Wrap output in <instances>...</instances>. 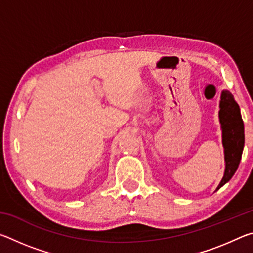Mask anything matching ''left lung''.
I'll return each instance as SVG.
<instances>
[{"label": "left lung", "mask_w": 253, "mask_h": 253, "mask_svg": "<svg viewBox=\"0 0 253 253\" xmlns=\"http://www.w3.org/2000/svg\"><path fill=\"white\" fill-rule=\"evenodd\" d=\"M219 118L222 129V144L224 147L225 169L216 191L228 183L238 169L245 146V125L240 107L232 93L223 90L221 93Z\"/></svg>", "instance_id": "8db88e82"}]
</instances>
